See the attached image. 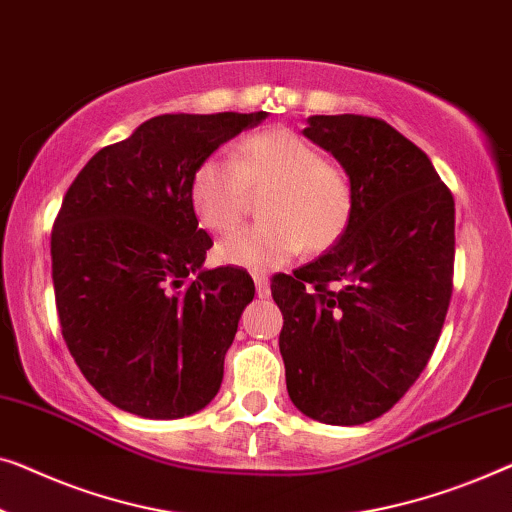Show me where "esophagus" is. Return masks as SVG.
I'll return each instance as SVG.
<instances>
[{
	"label": "esophagus",
	"instance_id": "esophagus-1",
	"mask_svg": "<svg viewBox=\"0 0 512 512\" xmlns=\"http://www.w3.org/2000/svg\"><path fill=\"white\" fill-rule=\"evenodd\" d=\"M251 277H254L258 298H268V295H270V281H268V277H265L263 272H254V274H251Z\"/></svg>",
	"mask_w": 512,
	"mask_h": 512
}]
</instances>
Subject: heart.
<instances>
[{
	"label": "heart",
	"mask_w": 512,
	"mask_h": 512,
	"mask_svg": "<svg viewBox=\"0 0 512 512\" xmlns=\"http://www.w3.org/2000/svg\"><path fill=\"white\" fill-rule=\"evenodd\" d=\"M263 224L244 228L217 247L226 265L274 270L307 249L325 251L353 219V184L314 145L288 129L256 133L233 161L207 157L191 175V205L207 231L226 235L249 212V194H265Z\"/></svg>",
	"instance_id": "heart-1"
}]
</instances>
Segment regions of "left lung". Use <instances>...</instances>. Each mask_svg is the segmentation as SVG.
I'll use <instances>...</instances> for the list:
<instances>
[{"label":"left lung","mask_w":512,"mask_h":512,"mask_svg":"<svg viewBox=\"0 0 512 512\" xmlns=\"http://www.w3.org/2000/svg\"><path fill=\"white\" fill-rule=\"evenodd\" d=\"M305 136L353 184L348 231L272 279L291 402L325 425H362L416 383L453 293L455 201L432 161L388 122L311 115Z\"/></svg>","instance_id":"left-lung-1"}]
</instances>
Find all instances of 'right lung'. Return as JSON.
<instances>
[{
    "instance_id": "obj_1",
    "label": "right lung",
    "mask_w": 512,
    "mask_h": 512,
    "mask_svg": "<svg viewBox=\"0 0 512 512\" xmlns=\"http://www.w3.org/2000/svg\"><path fill=\"white\" fill-rule=\"evenodd\" d=\"M268 113L159 115L94 154L66 191L50 256L64 342L103 399L173 420L205 409L254 281L205 270L191 205L201 161Z\"/></svg>"
}]
</instances>
